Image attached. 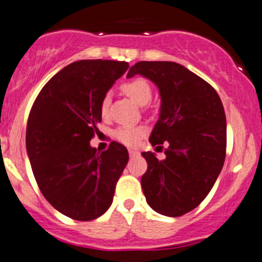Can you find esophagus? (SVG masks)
<instances>
[{
  "label": "esophagus",
  "mask_w": 262,
  "mask_h": 262,
  "mask_svg": "<svg viewBox=\"0 0 262 262\" xmlns=\"http://www.w3.org/2000/svg\"><path fill=\"white\" fill-rule=\"evenodd\" d=\"M138 155H139V152L136 151V149H129V156L130 157H136V156H138Z\"/></svg>",
  "instance_id": "34e87169"
}]
</instances>
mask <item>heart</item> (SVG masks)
Segmentation results:
<instances>
[{
	"instance_id": "obj_1",
	"label": "heart",
	"mask_w": 262,
	"mask_h": 262,
	"mask_svg": "<svg viewBox=\"0 0 262 262\" xmlns=\"http://www.w3.org/2000/svg\"><path fill=\"white\" fill-rule=\"evenodd\" d=\"M121 91L139 105H146L152 98L151 85L147 80L142 79V78H136V79L123 83ZM107 106L108 97L106 96L102 100V103H101V113L103 115L107 111ZM144 134H146V129L142 128V126H120L119 129H116L115 138L121 143L126 144V146H134Z\"/></svg>"
}]
</instances>
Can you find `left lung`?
<instances>
[{
	"label": "left lung",
	"instance_id": "8db88e82",
	"mask_svg": "<svg viewBox=\"0 0 262 262\" xmlns=\"http://www.w3.org/2000/svg\"><path fill=\"white\" fill-rule=\"evenodd\" d=\"M143 75L161 96L160 118L149 142L167 143L164 160L143 152L141 184L147 204L165 216H182L199 206L214 187L227 152V119L216 91L171 61H139L126 77Z\"/></svg>",
	"mask_w": 262,
	"mask_h": 262
}]
</instances>
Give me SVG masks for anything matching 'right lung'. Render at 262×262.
Returning <instances> with one entry per match:
<instances>
[{"label":"right lung","mask_w":262,"mask_h":262,"mask_svg":"<svg viewBox=\"0 0 262 262\" xmlns=\"http://www.w3.org/2000/svg\"><path fill=\"white\" fill-rule=\"evenodd\" d=\"M125 61L80 60L53 75L35 98L27 124V152L37 184L57 211L79 222L97 219L113 204L128 149L111 142L91 147L101 103Z\"/></svg>","instance_id":"add662e5"}]
</instances>
